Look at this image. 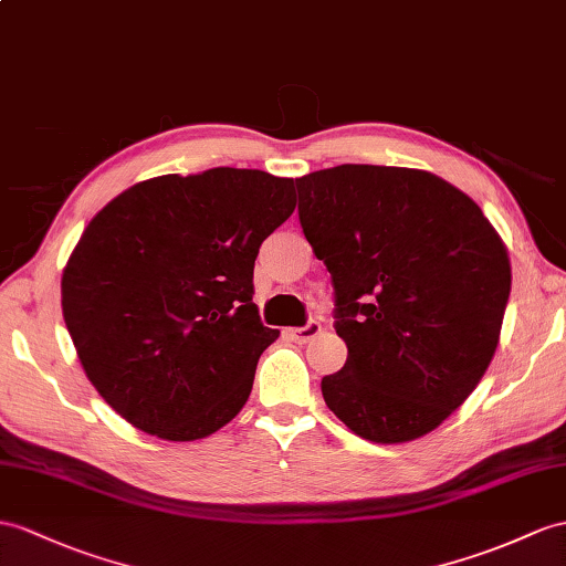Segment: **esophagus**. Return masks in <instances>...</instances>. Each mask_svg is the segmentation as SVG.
Wrapping results in <instances>:
<instances>
[{"mask_svg": "<svg viewBox=\"0 0 566 566\" xmlns=\"http://www.w3.org/2000/svg\"><path fill=\"white\" fill-rule=\"evenodd\" d=\"M319 334H322V324H319V322H314V319H310L305 326L287 331V336H291L295 343H307V340L316 338Z\"/></svg>", "mask_w": 566, "mask_h": 566, "instance_id": "1", "label": "esophagus"}]
</instances>
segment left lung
<instances>
[{
  "instance_id": "obj_1",
  "label": "left lung",
  "mask_w": 566,
  "mask_h": 566,
  "mask_svg": "<svg viewBox=\"0 0 566 566\" xmlns=\"http://www.w3.org/2000/svg\"><path fill=\"white\" fill-rule=\"evenodd\" d=\"M297 216L334 285L348 360L322 379L334 416L369 442L442 424L500 343L512 266L480 206L442 177L336 165L295 179Z\"/></svg>"
}]
</instances>
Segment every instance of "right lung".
<instances>
[{
    "label": "right lung",
    "instance_id": "right-lung-1",
    "mask_svg": "<svg viewBox=\"0 0 566 566\" xmlns=\"http://www.w3.org/2000/svg\"><path fill=\"white\" fill-rule=\"evenodd\" d=\"M293 211V179L211 168L146 179L91 220L62 275V312L109 408L170 442L238 416L279 338L252 302L254 261Z\"/></svg>",
    "mask_w": 566,
    "mask_h": 566
}]
</instances>
